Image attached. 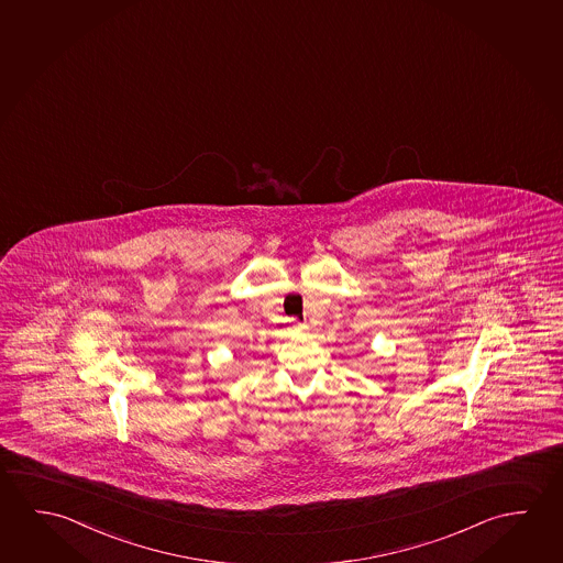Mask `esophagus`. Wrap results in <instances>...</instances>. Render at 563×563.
<instances>
[{
  "label": "esophagus",
  "instance_id": "1",
  "mask_svg": "<svg viewBox=\"0 0 563 563\" xmlns=\"http://www.w3.org/2000/svg\"><path fill=\"white\" fill-rule=\"evenodd\" d=\"M296 328H298V330H305L306 323L298 322V323H296Z\"/></svg>",
  "mask_w": 563,
  "mask_h": 563
}]
</instances>
